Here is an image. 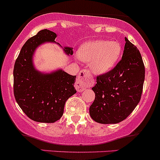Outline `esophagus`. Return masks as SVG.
<instances>
[{
    "instance_id": "1",
    "label": "esophagus",
    "mask_w": 160,
    "mask_h": 160,
    "mask_svg": "<svg viewBox=\"0 0 160 160\" xmlns=\"http://www.w3.org/2000/svg\"><path fill=\"white\" fill-rule=\"evenodd\" d=\"M93 85V80L89 70H82L79 73L76 83V89L78 92L83 91L86 88Z\"/></svg>"
}]
</instances>
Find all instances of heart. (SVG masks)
<instances>
[{
  "label": "heart",
  "instance_id": "obj_1",
  "mask_svg": "<svg viewBox=\"0 0 160 160\" xmlns=\"http://www.w3.org/2000/svg\"><path fill=\"white\" fill-rule=\"evenodd\" d=\"M122 46L117 41L97 40L85 43L79 49L81 60L90 62L92 70L103 74L112 70L122 54Z\"/></svg>",
  "mask_w": 160,
  "mask_h": 160
}]
</instances>
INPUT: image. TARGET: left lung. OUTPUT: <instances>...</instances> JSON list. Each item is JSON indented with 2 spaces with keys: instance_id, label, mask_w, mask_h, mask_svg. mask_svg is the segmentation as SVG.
<instances>
[{
  "instance_id": "obj_1",
  "label": "left lung",
  "mask_w": 160,
  "mask_h": 160,
  "mask_svg": "<svg viewBox=\"0 0 160 160\" xmlns=\"http://www.w3.org/2000/svg\"><path fill=\"white\" fill-rule=\"evenodd\" d=\"M125 39L120 62L113 70L97 77L92 90L95 99L90 115L101 124H116L125 120L138 105L142 93L145 67L136 46Z\"/></svg>"
}]
</instances>
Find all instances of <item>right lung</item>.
Returning a JSON list of instances; mask_svg holds the SVG:
<instances>
[{
	"mask_svg": "<svg viewBox=\"0 0 160 160\" xmlns=\"http://www.w3.org/2000/svg\"><path fill=\"white\" fill-rule=\"evenodd\" d=\"M56 34L52 31H39L27 40L14 63V98L24 113L35 122L53 123L59 120L66 101L77 92L76 76L62 69L42 72L34 66L33 56L37 48L46 42L56 43ZM63 51L68 56L72 55V48L66 46Z\"/></svg>",
	"mask_w": 160,
	"mask_h": 160,
	"instance_id": "1",
	"label": "right lung"
}]
</instances>
